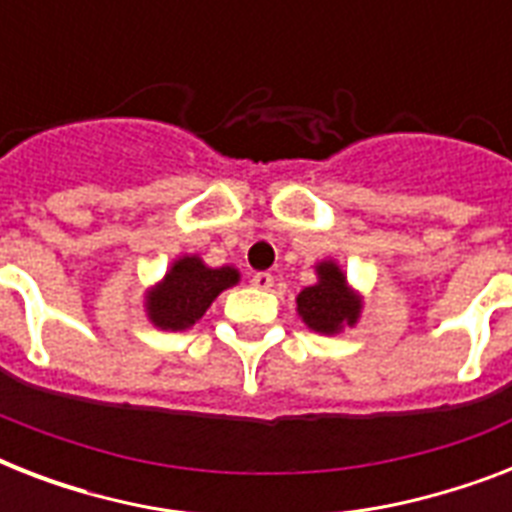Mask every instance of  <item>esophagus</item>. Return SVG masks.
I'll return each instance as SVG.
<instances>
[{
    "label": "esophagus",
    "instance_id": "1",
    "mask_svg": "<svg viewBox=\"0 0 512 512\" xmlns=\"http://www.w3.org/2000/svg\"><path fill=\"white\" fill-rule=\"evenodd\" d=\"M252 287L255 289H271L273 287V276L271 273H255V276H252Z\"/></svg>",
    "mask_w": 512,
    "mask_h": 512
}]
</instances>
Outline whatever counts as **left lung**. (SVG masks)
Listing matches in <instances>:
<instances>
[{
    "label": "left lung",
    "instance_id": "8db88e82",
    "mask_svg": "<svg viewBox=\"0 0 512 512\" xmlns=\"http://www.w3.org/2000/svg\"><path fill=\"white\" fill-rule=\"evenodd\" d=\"M316 284L297 295V316L319 335H340L345 327H356L364 313V295L350 287L348 273L337 260L313 265Z\"/></svg>",
    "mask_w": 512,
    "mask_h": 512
}]
</instances>
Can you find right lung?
Here are the masks:
<instances>
[{
	"label": "right lung",
	"instance_id": "obj_1",
	"mask_svg": "<svg viewBox=\"0 0 512 512\" xmlns=\"http://www.w3.org/2000/svg\"><path fill=\"white\" fill-rule=\"evenodd\" d=\"M241 281L239 268H212L199 255L175 257L162 279L143 292V313L156 329L177 332L193 327L220 292Z\"/></svg>",
	"mask_w": 512,
	"mask_h": 512
}]
</instances>
